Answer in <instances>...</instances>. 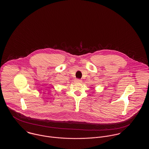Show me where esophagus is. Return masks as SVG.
<instances>
[{
	"label": "esophagus",
	"instance_id": "34e87169",
	"mask_svg": "<svg viewBox=\"0 0 149 149\" xmlns=\"http://www.w3.org/2000/svg\"><path fill=\"white\" fill-rule=\"evenodd\" d=\"M75 83H82V80H80V79H75L74 80Z\"/></svg>",
	"mask_w": 149,
	"mask_h": 149
}]
</instances>
